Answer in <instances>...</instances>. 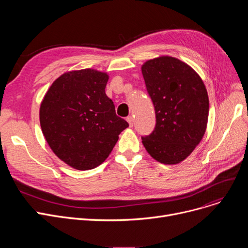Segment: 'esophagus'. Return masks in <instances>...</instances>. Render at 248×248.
<instances>
[{"label": "esophagus", "mask_w": 248, "mask_h": 248, "mask_svg": "<svg viewBox=\"0 0 248 248\" xmlns=\"http://www.w3.org/2000/svg\"><path fill=\"white\" fill-rule=\"evenodd\" d=\"M126 121H127L129 126H133V125H134V117H133V116H131V115L127 116V117H126Z\"/></svg>", "instance_id": "1"}]
</instances>
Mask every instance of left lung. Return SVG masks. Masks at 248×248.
Returning <instances> with one entry per match:
<instances>
[{
	"label": "left lung",
	"instance_id": "left-lung-1",
	"mask_svg": "<svg viewBox=\"0 0 248 248\" xmlns=\"http://www.w3.org/2000/svg\"><path fill=\"white\" fill-rule=\"evenodd\" d=\"M154 103L155 126L142 145L165 165L184 161L201 141L208 122L209 98L199 74L185 62L160 56L141 66Z\"/></svg>",
	"mask_w": 248,
	"mask_h": 248
}]
</instances>
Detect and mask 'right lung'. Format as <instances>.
Wrapping results in <instances>:
<instances>
[{
    "label": "right lung",
    "mask_w": 248,
    "mask_h": 248,
    "mask_svg": "<svg viewBox=\"0 0 248 248\" xmlns=\"http://www.w3.org/2000/svg\"><path fill=\"white\" fill-rule=\"evenodd\" d=\"M108 81V73L95 69L65 72L41 102L39 116L49 147L76 170L102 164L128 126L106 94Z\"/></svg>",
    "instance_id": "1"
}]
</instances>
